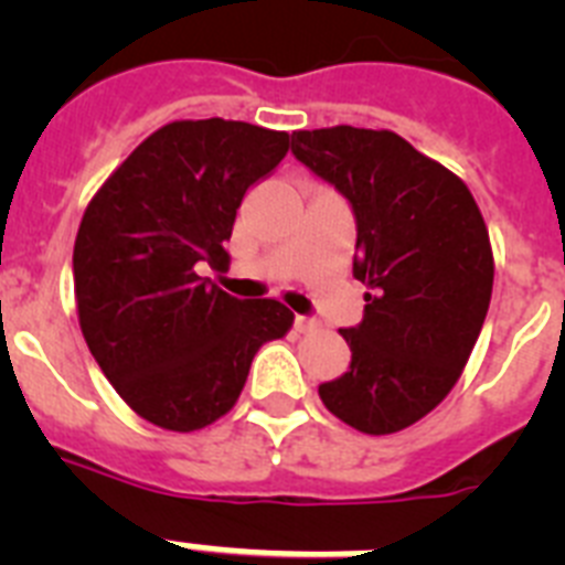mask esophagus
<instances>
[{"label": "esophagus", "mask_w": 565, "mask_h": 565, "mask_svg": "<svg viewBox=\"0 0 565 565\" xmlns=\"http://www.w3.org/2000/svg\"><path fill=\"white\" fill-rule=\"evenodd\" d=\"M294 328H297L299 333L317 331V328H319V319H313V317H306V313H297V319H294Z\"/></svg>", "instance_id": "1"}]
</instances>
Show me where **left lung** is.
<instances>
[{
    "label": "left lung",
    "mask_w": 565,
    "mask_h": 565,
    "mask_svg": "<svg viewBox=\"0 0 565 565\" xmlns=\"http://www.w3.org/2000/svg\"><path fill=\"white\" fill-rule=\"evenodd\" d=\"M291 152L356 221L362 322L342 328L351 364L319 398L371 436L404 430L452 391L492 297V248L469 189L387 129H299Z\"/></svg>",
    "instance_id": "left-lung-1"
}]
</instances>
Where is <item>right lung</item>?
I'll list each match as a JSON object with an SVG mask.
<instances>
[{
  "instance_id": "1",
  "label": "right lung",
  "mask_w": 565,
  "mask_h": 565,
  "mask_svg": "<svg viewBox=\"0 0 565 565\" xmlns=\"http://www.w3.org/2000/svg\"><path fill=\"white\" fill-rule=\"evenodd\" d=\"M288 132L246 121H174L152 132L89 201L73 248L78 322L118 396L163 430L226 416L254 353L286 337L277 299H237L201 277L248 189L277 169Z\"/></svg>"
}]
</instances>
